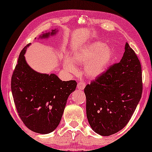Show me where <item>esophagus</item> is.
<instances>
[{
    "instance_id": "1",
    "label": "esophagus",
    "mask_w": 152,
    "mask_h": 152,
    "mask_svg": "<svg viewBox=\"0 0 152 152\" xmlns=\"http://www.w3.org/2000/svg\"><path fill=\"white\" fill-rule=\"evenodd\" d=\"M85 86H86V83L84 82H79L77 85V88L78 89H80V90H84Z\"/></svg>"
}]
</instances>
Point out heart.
I'll return each instance as SVG.
<instances>
[{
	"label": "heart",
	"instance_id": "b5f03b06",
	"mask_svg": "<svg viewBox=\"0 0 152 152\" xmlns=\"http://www.w3.org/2000/svg\"><path fill=\"white\" fill-rule=\"evenodd\" d=\"M113 50L102 41H94L75 51L70 57H66L64 67L70 74H76L78 66L84 65V75L95 79L102 75L113 57Z\"/></svg>",
	"mask_w": 152,
	"mask_h": 152
}]
</instances>
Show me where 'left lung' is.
<instances>
[{"mask_svg":"<svg viewBox=\"0 0 152 152\" xmlns=\"http://www.w3.org/2000/svg\"><path fill=\"white\" fill-rule=\"evenodd\" d=\"M142 69L128 43L119 63L86 85V116L91 127L103 136L126 125L142 96Z\"/></svg>","mask_w":152,"mask_h":152,"instance_id":"left-lung-1","label":"left lung"}]
</instances>
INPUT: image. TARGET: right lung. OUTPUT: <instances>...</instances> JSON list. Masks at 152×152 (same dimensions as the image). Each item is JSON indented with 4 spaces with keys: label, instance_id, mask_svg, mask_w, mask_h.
<instances>
[{
    "label": "right lung",
    "instance_id": "add662e5",
    "mask_svg": "<svg viewBox=\"0 0 152 152\" xmlns=\"http://www.w3.org/2000/svg\"><path fill=\"white\" fill-rule=\"evenodd\" d=\"M57 30L41 35L46 39ZM31 45L24 47L12 77L11 88L18 115L25 125L41 134L53 132L61 121L67 99L75 90V80L63 81L55 74L40 73L26 62L25 53Z\"/></svg>",
    "mask_w": 152,
    "mask_h": 152
}]
</instances>
